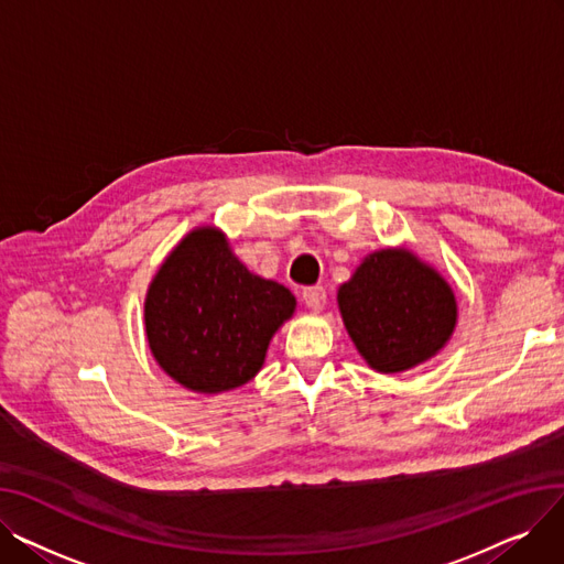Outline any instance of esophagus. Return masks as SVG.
I'll list each match as a JSON object with an SVG mask.
<instances>
[{"instance_id": "esophagus-1", "label": "esophagus", "mask_w": 564, "mask_h": 564, "mask_svg": "<svg viewBox=\"0 0 564 564\" xmlns=\"http://www.w3.org/2000/svg\"><path fill=\"white\" fill-rule=\"evenodd\" d=\"M302 300L311 311H322L324 304H327V290L322 285H306L302 290Z\"/></svg>"}]
</instances>
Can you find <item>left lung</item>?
I'll list each match as a JSON object with an SVG mask.
<instances>
[{"instance_id": "8db88e82", "label": "left lung", "mask_w": 564, "mask_h": 564, "mask_svg": "<svg viewBox=\"0 0 564 564\" xmlns=\"http://www.w3.org/2000/svg\"><path fill=\"white\" fill-rule=\"evenodd\" d=\"M345 327L370 368L402 372L448 343L457 306L451 285L406 251L364 260L338 290Z\"/></svg>"}]
</instances>
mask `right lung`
<instances>
[{"label": "right lung", "mask_w": 564, "mask_h": 564, "mask_svg": "<svg viewBox=\"0 0 564 564\" xmlns=\"http://www.w3.org/2000/svg\"><path fill=\"white\" fill-rule=\"evenodd\" d=\"M294 313L292 292L251 274L215 228L189 232L145 297V336L183 387L219 393L262 368L267 345Z\"/></svg>", "instance_id": "add662e5"}]
</instances>
